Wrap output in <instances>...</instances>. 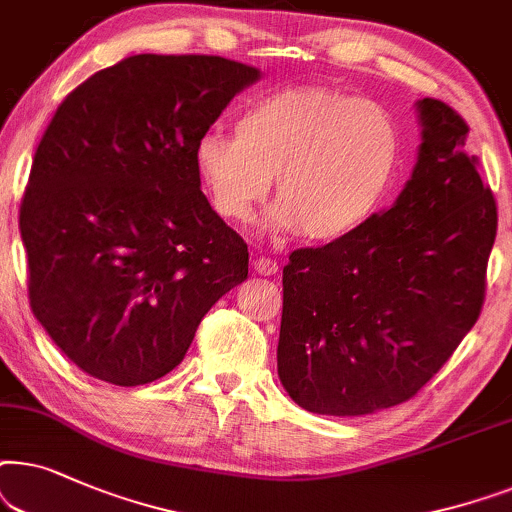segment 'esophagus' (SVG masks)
<instances>
[{
  "instance_id": "obj_1",
  "label": "esophagus",
  "mask_w": 512,
  "mask_h": 512,
  "mask_svg": "<svg viewBox=\"0 0 512 512\" xmlns=\"http://www.w3.org/2000/svg\"><path fill=\"white\" fill-rule=\"evenodd\" d=\"M252 267H255V271H257V274H260V276H274L276 271H278V262L271 260V257L260 255V257H255V262H252Z\"/></svg>"
}]
</instances>
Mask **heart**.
<instances>
[{
  "mask_svg": "<svg viewBox=\"0 0 512 512\" xmlns=\"http://www.w3.org/2000/svg\"><path fill=\"white\" fill-rule=\"evenodd\" d=\"M194 163L215 213L248 222L269 194V224L330 245L360 234L386 206L403 133L379 102L330 86H288L241 109L236 135L208 131Z\"/></svg>",
  "mask_w": 512,
  "mask_h": 512,
  "instance_id": "heart-1",
  "label": "heart"
}]
</instances>
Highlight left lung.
Returning <instances> with one entry per match:
<instances>
[{"instance_id": "left-lung-1", "label": "left lung", "mask_w": 512, "mask_h": 512, "mask_svg": "<svg viewBox=\"0 0 512 512\" xmlns=\"http://www.w3.org/2000/svg\"><path fill=\"white\" fill-rule=\"evenodd\" d=\"M417 112L419 159L393 206L283 267L278 377L309 412L360 417L410 400L485 304L492 189L463 152L466 121L433 98Z\"/></svg>"}]
</instances>
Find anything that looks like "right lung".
Segmentation results:
<instances>
[{"instance_id":"add662e5","label":"right lung","mask_w":512,"mask_h":512,"mask_svg":"<svg viewBox=\"0 0 512 512\" xmlns=\"http://www.w3.org/2000/svg\"><path fill=\"white\" fill-rule=\"evenodd\" d=\"M257 79L220 56L140 53L60 102L18 222L34 318L79 370L161 379L248 278V245L201 192L194 147Z\"/></svg>"}]
</instances>
